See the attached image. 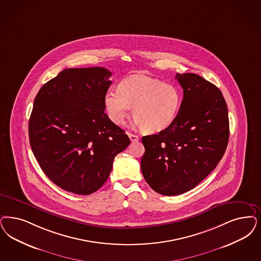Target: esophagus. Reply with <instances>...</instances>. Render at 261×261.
Here are the masks:
<instances>
[{
  "instance_id": "34e87169",
  "label": "esophagus",
  "mask_w": 261,
  "mask_h": 261,
  "mask_svg": "<svg viewBox=\"0 0 261 261\" xmlns=\"http://www.w3.org/2000/svg\"><path fill=\"white\" fill-rule=\"evenodd\" d=\"M128 137L130 138L131 142H137V141H139V140H140L139 136L134 135V134H132V133H128Z\"/></svg>"
}]
</instances>
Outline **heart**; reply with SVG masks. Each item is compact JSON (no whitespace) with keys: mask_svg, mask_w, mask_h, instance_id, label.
I'll list each match as a JSON object with an SVG mask.
<instances>
[{"mask_svg":"<svg viewBox=\"0 0 261 261\" xmlns=\"http://www.w3.org/2000/svg\"><path fill=\"white\" fill-rule=\"evenodd\" d=\"M182 96L171 84L144 75H132L118 85L117 91L104 95V107L116 125H123L133 109L136 122L146 133L165 130L178 115Z\"/></svg>","mask_w":261,"mask_h":261,"instance_id":"heart-1","label":"heart"}]
</instances>
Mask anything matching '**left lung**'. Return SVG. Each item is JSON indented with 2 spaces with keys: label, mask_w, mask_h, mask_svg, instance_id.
I'll return each mask as SVG.
<instances>
[{
  "label": "left lung",
  "mask_w": 261,
  "mask_h": 261,
  "mask_svg": "<svg viewBox=\"0 0 261 261\" xmlns=\"http://www.w3.org/2000/svg\"><path fill=\"white\" fill-rule=\"evenodd\" d=\"M175 78L183 89L177 117L158 134L142 138L144 179L164 196L195 188L220 162L229 138L227 107L221 90L194 73H177Z\"/></svg>",
  "instance_id": "1"
}]
</instances>
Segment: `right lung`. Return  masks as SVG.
Returning a JSON list of instances; mask_svg holds the SVG:
<instances>
[{"instance_id": "1", "label": "right lung", "mask_w": 261, "mask_h": 261, "mask_svg": "<svg viewBox=\"0 0 261 261\" xmlns=\"http://www.w3.org/2000/svg\"><path fill=\"white\" fill-rule=\"evenodd\" d=\"M112 73L103 67L67 68L36 94L29 121L33 153L62 189L90 195L108 179L114 159L130 144L105 114Z\"/></svg>"}]
</instances>
